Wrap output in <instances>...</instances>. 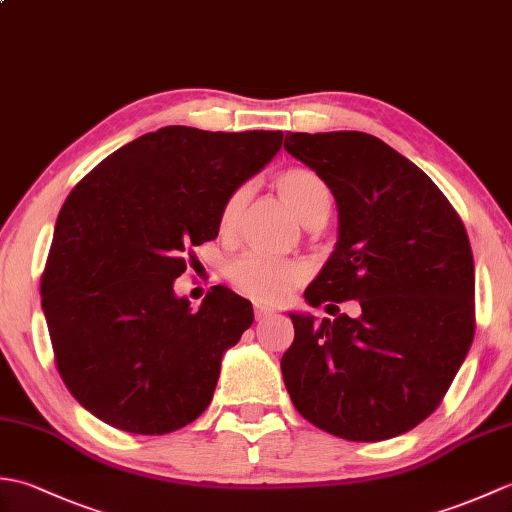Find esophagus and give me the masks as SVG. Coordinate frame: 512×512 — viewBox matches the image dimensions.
I'll return each instance as SVG.
<instances>
[{
	"mask_svg": "<svg viewBox=\"0 0 512 512\" xmlns=\"http://www.w3.org/2000/svg\"><path fill=\"white\" fill-rule=\"evenodd\" d=\"M273 312H275V310H270L268 306H255V317H257V321H262V319H266V317H273Z\"/></svg>",
	"mask_w": 512,
	"mask_h": 512,
	"instance_id": "1",
	"label": "esophagus"
}]
</instances>
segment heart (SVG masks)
Returning a JSON list of instances; mask_svg holds the SVG:
<instances>
[{"label": "heart", "mask_w": 512, "mask_h": 512, "mask_svg": "<svg viewBox=\"0 0 512 512\" xmlns=\"http://www.w3.org/2000/svg\"><path fill=\"white\" fill-rule=\"evenodd\" d=\"M277 189L281 198L286 200L295 215L303 224H310L319 217H328L332 206V193L325 180L310 169L295 167L281 173L277 178ZM248 200V189L239 187L226 202L220 211V233L228 235L235 228L239 213H242L244 204ZM308 275V268L299 262H288V259H275L262 253H244L228 264V279L246 292L248 297L259 301H279L284 299L288 292L301 284L303 277Z\"/></svg>", "instance_id": "1"}]
</instances>
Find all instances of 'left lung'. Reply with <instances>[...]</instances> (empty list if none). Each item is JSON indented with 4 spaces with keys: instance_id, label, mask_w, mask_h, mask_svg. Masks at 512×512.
I'll return each mask as SVG.
<instances>
[{
    "instance_id": "obj_1",
    "label": "left lung",
    "mask_w": 512,
    "mask_h": 512,
    "mask_svg": "<svg viewBox=\"0 0 512 512\" xmlns=\"http://www.w3.org/2000/svg\"><path fill=\"white\" fill-rule=\"evenodd\" d=\"M284 149L319 173L339 211L336 246L303 297L312 308L361 303L356 319L290 312L281 374L292 405L343 440L400 436L436 411L473 343L464 224L427 173L376 136L297 132Z\"/></svg>"
}]
</instances>
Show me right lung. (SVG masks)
<instances>
[{
  "mask_svg": "<svg viewBox=\"0 0 512 512\" xmlns=\"http://www.w3.org/2000/svg\"><path fill=\"white\" fill-rule=\"evenodd\" d=\"M281 132L169 125L99 162L54 226L41 308L70 394L112 427L162 436L209 407L222 358L253 325L250 301L173 290L193 246L220 233L228 195L262 171Z\"/></svg>",
  "mask_w": 512,
  "mask_h": 512,
  "instance_id": "1",
  "label": "right lung"
}]
</instances>
